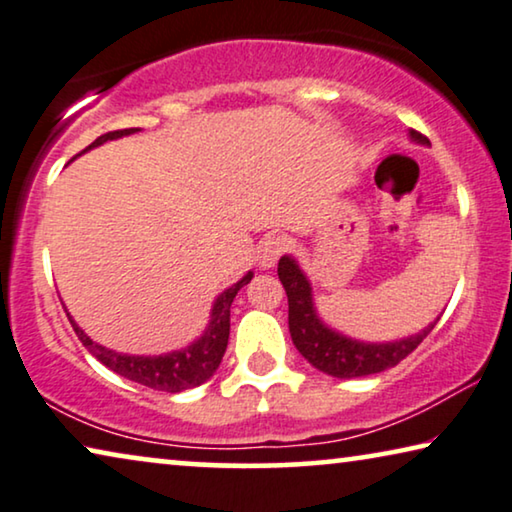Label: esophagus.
<instances>
[{
    "mask_svg": "<svg viewBox=\"0 0 512 512\" xmlns=\"http://www.w3.org/2000/svg\"><path fill=\"white\" fill-rule=\"evenodd\" d=\"M287 250V239L285 236H266V239L259 241L257 248V262L262 269H271L273 264L278 262V257Z\"/></svg>",
    "mask_w": 512,
    "mask_h": 512,
    "instance_id": "esophagus-1",
    "label": "esophagus"
}]
</instances>
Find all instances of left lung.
Masks as SVG:
<instances>
[{"label": "left lung", "mask_w": 512, "mask_h": 512, "mask_svg": "<svg viewBox=\"0 0 512 512\" xmlns=\"http://www.w3.org/2000/svg\"><path fill=\"white\" fill-rule=\"evenodd\" d=\"M410 139L422 143V146H429L427 136L415 132V129H410ZM278 278L287 292V306H290L287 322H290L292 343L297 345L304 359H308V364H313L315 369L334 378H362L392 369L401 359H406L427 338L436 322L441 320L436 318L420 334L399 338V341H357V338L338 334L336 329L322 322L318 311H315L311 280L301 271L297 259L290 255L280 257Z\"/></svg>", "instance_id": "1"}]
</instances>
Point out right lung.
<instances>
[{"label":"right lung","mask_w":512,"mask_h":512,"mask_svg":"<svg viewBox=\"0 0 512 512\" xmlns=\"http://www.w3.org/2000/svg\"><path fill=\"white\" fill-rule=\"evenodd\" d=\"M134 132H139V127L118 129V132L102 134L99 139L92 141L83 153L102 146L106 141L122 139V136H129ZM250 280H253V271H248L239 283L227 287V290L215 299V304L211 308V320H208L206 331L197 338V341H192L187 348L164 352V355H125V352H115L111 348H104V345L92 341V338L85 334L74 320H71V315H69V322L71 327H74L76 336L81 338V343L92 352V357H97L99 362L109 366V369L118 373V376L134 380V383L146 385L150 390H160V392L174 394V392L192 390V387L206 383V380L218 371L222 355H225L227 350V341H229V308H232L236 292H239L243 285H248Z\"/></svg>","instance_id":"obj_1"}]
</instances>
